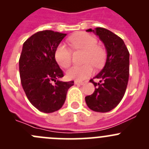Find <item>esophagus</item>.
Here are the masks:
<instances>
[{"label": "esophagus", "mask_w": 149, "mask_h": 149, "mask_svg": "<svg viewBox=\"0 0 149 149\" xmlns=\"http://www.w3.org/2000/svg\"><path fill=\"white\" fill-rule=\"evenodd\" d=\"M74 83H75V84H79V85H83V84H84V83H85V82L79 81H75Z\"/></svg>", "instance_id": "34e87169"}]
</instances>
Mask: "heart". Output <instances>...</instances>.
Masks as SVG:
<instances>
[{
    "label": "heart",
    "instance_id": "1",
    "mask_svg": "<svg viewBox=\"0 0 149 149\" xmlns=\"http://www.w3.org/2000/svg\"><path fill=\"white\" fill-rule=\"evenodd\" d=\"M70 45L75 50L85 51L83 65H73L67 71L69 79L82 81L89 77L93 72V64L96 68L103 65L106 58V52L102 47L97 45V40L91 34L79 32L68 39ZM55 61L61 67H68L71 63L72 52L65 44H60L55 52Z\"/></svg>",
    "mask_w": 149,
    "mask_h": 149
}]
</instances>
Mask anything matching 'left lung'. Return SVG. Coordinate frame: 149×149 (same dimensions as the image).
Wrapping results in <instances>:
<instances>
[{
	"mask_svg": "<svg viewBox=\"0 0 149 149\" xmlns=\"http://www.w3.org/2000/svg\"><path fill=\"white\" fill-rule=\"evenodd\" d=\"M94 32L104 43L107 52L104 66L95 76L101 79L96 83L91 95L85 97L86 103L94 112H107L118 106L124 97L129 79V54L123 40L118 35L104 28L87 29Z\"/></svg>",
	"mask_w": 149,
	"mask_h": 149,
	"instance_id": "1",
	"label": "left lung"
}]
</instances>
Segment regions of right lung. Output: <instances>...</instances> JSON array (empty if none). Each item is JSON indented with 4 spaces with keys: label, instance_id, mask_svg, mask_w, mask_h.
Instances as JSON below:
<instances>
[{
    "label": "right lung",
    "instance_id": "1",
    "mask_svg": "<svg viewBox=\"0 0 149 149\" xmlns=\"http://www.w3.org/2000/svg\"><path fill=\"white\" fill-rule=\"evenodd\" d=\"M67 34L45 30L35 33L23 45L19 59L22 87L29 101L40 112L51 113L61 109L68 90L74 81L63 82L55 52ZM54 81L55 83L52 84Z\"/></svg>",
    "mask_w": 149,
    "mask_h": 149
}]
</instances>
